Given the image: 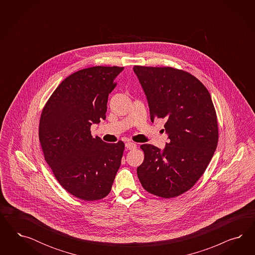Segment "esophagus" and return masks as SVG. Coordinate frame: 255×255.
<instances>
[{
	"label": "esophagus",
	"instance_id": "esophagus-1",
	"mask_svg": "<svg viewBox=\"0 0 255 255\" xmlns=\"http://www.w3.org/2000/svg\"><path fill=\"white\" fill-rule=\"evenodd\" d=\"M125 147L127 149H134V148H136V144H134L132 142H128L125 144Z\"/></svg>",
	"mask_w": 255,
	"mask_h": 255
}]
</instances>
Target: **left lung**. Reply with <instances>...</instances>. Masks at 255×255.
<instances>
[{"label":"left lung","mask_w":255,"mask_h":255,"mask_svg":"<svg viewBox=\"0 0 255 255\" xmlns=\"http://www.w3.org/2000/svg\"><path fill=\"white\" fill-rule=\"evenodd\" d=\"M133 72L147 97L150 121L164 120L169 142L161 150L141 146L137 167L143 188L162 198L185 193L204 174L216 150V111L207 88L190 73L172 67L135 65Z\"/></svg>","instance_id":"left-lung-1"}]
</instances>
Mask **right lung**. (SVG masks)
I'll list each match as a JSON object with an SVG mask.
<instances>
[{"instance_id": "obj_1", "label": "right lung", "mask_w": 255, "mask_h": 255, "mask_svg": "<svg viewBox=\"0 0 255 255\" xmlns=\"http://www.w3.org/2000/svg\"><path fill=\"white\" fill-rule=\"evenodd\" d=\"M123 70L94 66L70 75L41 114L39 140L45 160L62 188L82 200L106 197L122 163L124 142L93 138L91 126L106 120L108 94Z\"/></svg>"}]
</instances>
